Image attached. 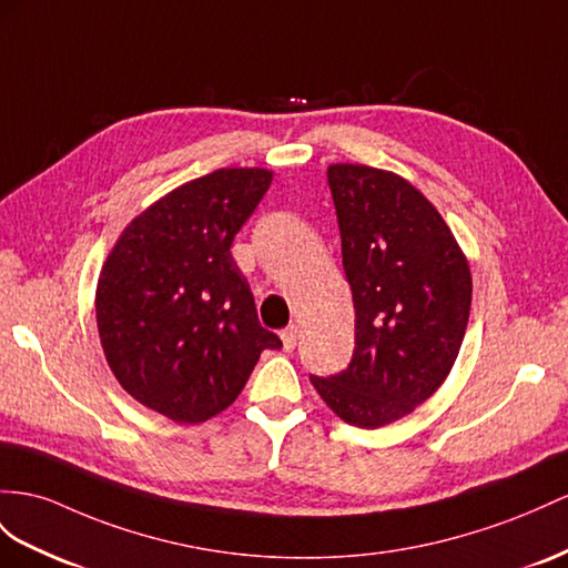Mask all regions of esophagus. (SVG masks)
<instances>
[{"label":"esophagus","mask_w":568,"mask_h":568,"mask_svg":"<svg viewBox=\"0 0 568 568\" xmlns=\"http://www.w3.org/2000/svg\"><path fill=\"white\" fill-rule=\"evenodd\" d=\"M297 338H300V326H297V324H290V326L281 333V341H283L285 351H295Z\"/></svg>","instance_id":"1"}]
</instances>
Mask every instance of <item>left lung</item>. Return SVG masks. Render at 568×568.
<instances>
[{
    "instance_id": "8db88e82",
    "label": "left lung",
    "mask_w": 568,
    "mask_h": 568,
    "mask_svg": "<svg viewBox=\"0 0 568 568\" xmlns=\"http://www.w3.org/2000/svg\"><path fill=\"white\" fill-rule=\"evenodd\" d=\"M328 186L355 304L345 372L310 376L343 423L376 429L444 384L470 316V266L432 201L396 172L336 163Z\"/></svg>"
}]
</instances>
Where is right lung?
Masks as SVG:
<instances>
[{
  "label": "right lung",
  "mask_w": 568,
  "mask_h": 568,
  "mask_svg": "<svg viewBox=\"0 0 568 568\" xmlns=\"http://www.w3.org/2000/svg\"><path fill=\"white\" fill-rule=\"evenodd\" d=\"M273 182L266 168H221L151 203L108 254L95 287L100 345L145 408L196 425L223 413L266 347L232 240Z\"/></svg>",
  "instance_id": "right-lung-1"
}]
</instances>
